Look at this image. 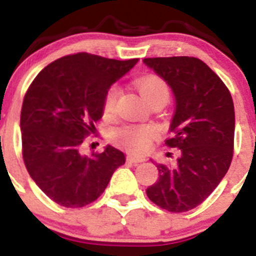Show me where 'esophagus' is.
Listing matches in <instances>:
<instances>
[{"instance_id": "34e87169", "label": "esophagus", "mask_w": 256, "mask_h": 256, "mask_svg": "<svg viewBox=\"0 0 256 256\" xmlns=\"http://www.w3.org/2000/svg\"><path fill=\"white\" fill-rule=\"evenodd\" d=\"M144 158H140V156H133V155H128L126 156V162H133V164H137V162H144Z\"/></svg>"}]
</instances>
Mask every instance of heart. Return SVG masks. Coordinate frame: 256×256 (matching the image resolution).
Listing matches in <instances>:
<instances>
[{"label": "heart", "mask_w": 256, "mask_h": 256, "mask_svg": "<svg viewBox=\"0 0 256 256\" xmlns=\"http://www.w3.org/2000/svg\"><path fill=\"white\" fill-rule=\"evenodd\" d=\"M136 86L138 88L140 94L150 104L158 100H169V87L160 76H144L136 80ZM118 96H119V88L116 86H112L106 91L105 98H104V112L106 114L114 112ZM155 136L156 130L152 126H124L115 132V140L130 151L141 152L150 146L151 140Z\"/></svg>", "instance_id": "obj_1"}]
</instances>
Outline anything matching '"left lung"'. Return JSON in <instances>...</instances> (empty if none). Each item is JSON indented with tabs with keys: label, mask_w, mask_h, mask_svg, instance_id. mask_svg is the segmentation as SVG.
<instances>
[{
	"label": "left lung",
	"mask_w": 256,
	"mask_h": 256,
	"mask_svg": "<svg viewBox=\"0 0 256 256\" xmlns=\"http://www.w3.org/2000/svg\"><path fill=\"white\" fill-rule=\"evenodd\" d=\"M170 87L176 110L165 141L180 150L173 166L158 164L146 194L172 212L200 205L227 173L234 156V108L228 88L204 61L188 56L144 58Z\"/></svg>",
	"instance_id": "obj_1"
}]
</instances>
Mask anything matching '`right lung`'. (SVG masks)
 I'll return each instance as SVG.
<instances>
[{"mask_svg":"<svg viewBox=\"0 0 256 256\" xmlns=\"http://www.w3.org/2000/svg\"><path fill=\"white\" fill-rule=\"evenodd\" d=\"M137 62L79 52L47 65L28 88L20 115L22 159L32 180L56 204H91L126 162L110 144L92 156L79 150L102 118L106 91Z\"/></svg>","mask_w":256,"mask_h":256,"instance_id":"1","label":"right lung"}]
</instances>
